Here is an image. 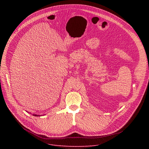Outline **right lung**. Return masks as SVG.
I'll return each mask as SVG.
<instances>
[{
    "mask_svg": "<svg viewBox=\"0 0 149 149\" xmlns=\"http://www.w3.org/2000/svg\"><path fill=\"white\" fill-rule=\"evenodd\" d=\"M33 116H36V117H38V116H42V115L41 116V115H37V114H33Z\"/></svg>",
    "mask_w": 149,
    "mask_h": 149,
    "instance_id": "1",
    "label": "right lung"
}]
</instances>
